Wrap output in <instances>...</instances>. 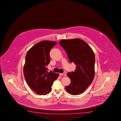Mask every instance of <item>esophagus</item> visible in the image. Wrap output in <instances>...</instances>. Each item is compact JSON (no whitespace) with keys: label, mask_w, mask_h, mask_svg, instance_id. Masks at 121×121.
<instances>
[{"label":"esophagus","mask_w":121,"mask_h":121,"mask_svg":"<svg viewBox=\"0 0 121 121\" xmlns=\"http://www.w3.org/2000/svg\"><path fill=\"white\" fill-rule=\"evenodd\" d=\"M59 75L60 76H66V73H59Z\"/></svg>","instance_id":"obj_1"}]
</instances>
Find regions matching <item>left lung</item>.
Wrapping results in <instances>:
<instances>
[{"instance_id":"obj_1","label":"left lung","mask_w":121,"mask_h":121,"mask_svg":"<svg viewBox=\"0 0 121 121\" xmlns=\"http://www.w3.org/2000/svg\"><path fill=\"white\" fill-rule=\"evenodd\" d=\"M59 44L66 52L70 62L76 66L73 72L67 73L71 82L66 90L71 95H79L91 84L95 77L94 53L86 42L79 39L62 40Z\"/></svg>"}]
</instances>
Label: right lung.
Returning <instances> with one entry per match:
<instances>
[{"label":"right lung","instance_id":"right-lung-1","mask_svg":"<svg viewBox=\"0 0 121 121\" xmlns=\"http://www.w3.org/2000/svg\"><path fill=\"white\" fill-rule=\"evenodd\" d=\"M57 44L54 41H42L33 46L26 55L23 68L25 79L30 87L39 95L51 91V86L59 77V73L48 72L46 68L50 62V51Z\"/></svg>","mask_w":121,"mask_h":121}]
</instances>
